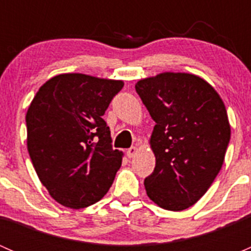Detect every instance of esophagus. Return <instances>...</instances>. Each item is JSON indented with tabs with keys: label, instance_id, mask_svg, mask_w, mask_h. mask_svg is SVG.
<instances>
[{
	"label": "esophagus",
	"instance_id": "esophagus-1",
	"mask_svg": "<svg viewBox=\"0 0 251 251\" xmlns=\"http://www.w3.org/2000/svg\"><path fill=\"white\" fill-rule=\"evenodd\" d=\"M136 151H137V149H136V147H131V148H128L127 151H126V154H127L128 158H133L136 154Z\"/></svg>",
	"mask_w": 251,
	"mask_h": 251
}]
</instances>
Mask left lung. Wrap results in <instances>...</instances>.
Segmentation results:
<instances>
[{
    "label": "left lung",
    "instance_id": "left-lung-1",
    "mask_svg": "<svg viewBox=\"0 0 251 251\" xmlns=\"http://www.w3.org/2000/svg\"><path fill=\"white\" fill-rule=\"evenodd\" d=\"M136 92L155 121V168L144 179L147 194L163 209L181 211L206 193L221 170L231 138L226 108L212 86L186 73L140 80Z\"/></svg>",
    "mask_w": 251,
    "mask_h": 251
}]
</instances>
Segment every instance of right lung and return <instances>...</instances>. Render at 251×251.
Listing matches in <instances>:
<instances>
[{
  "instance_id": "1",
  "label": "right lung",
  "mask_w": 251,
  "mask_h": 251,
  "mask_svg": "<svg viewBox=\"0 0 251 251\" xmlns=\"http://www.w3.org/2000/svg\"><path fill=\"white\" fill-rule=\"evenodd\" d=\"M123 81L62 74L40 87L26 113L27 151L40 181L72 209L95 204L109 191L123 153L111 146L102 118Z\"/></svg>"
}]
</instances>
